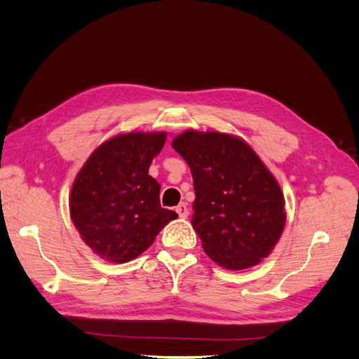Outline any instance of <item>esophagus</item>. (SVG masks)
Masks as SVG:
<instances>
[{"instance_id": "1", "label": "esophagus", "mask_w": 359, "mask_h": 359, "mask_svg": "<svg viewBox=\"0 0 359 359\" xmlns=\"http://www.w3.org/2000/svg\"><path fill=\"white\" fill-rule=\"evenodd\" d=\"M176 213L179 215L180 219H187L188 215H189V211H188V208H187V204L180 203V204L176 207Z\"/></svg>"}]
</instances>
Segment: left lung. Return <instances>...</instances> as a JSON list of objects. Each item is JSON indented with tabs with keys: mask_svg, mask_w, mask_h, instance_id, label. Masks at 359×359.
<instances>
[{
	"mask_svg": "<svg viewBox=\"0 0 359 359\" xmlns=\"http://www.w3.org/2000/svg\"><path fill=\"white\" fill-rule=\"evenodd\" d=\"M171 146L188 163L195 188L192 226L205 255L229 271L266 259L284 232L280 183L241 137L184 130Z\"/></svg>",
	"mask_w": 359,
	"mask_h": 359,
	"instance_id": "left-lung-1",
	"label": "left lung"
}]
</instances>
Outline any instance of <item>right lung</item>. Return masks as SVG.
Listing matches in <instances>:
<instances>
[{
  "instance_id": "add662e5",
  "label": "right lung",
  "mask_w": 359,
  "mask_h": 359,
  "mask_svg": "<svg viewBox=\"0 0 359 359\" xmlns=\"http://www.w3.org/2000/svg\"><path fill=\"white\" fill-rule=\"evenodd\" d=\"M165 139V131L121 133L99 144L75 176L69 215L84 244L100 259H136L177 217L161 208V184L149 176Z\"/></svg>"
}]
</instances>
